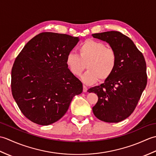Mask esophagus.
<instances>
[{
  "label": "esophagus",
  "mask_w": 156,
  "mask_h": 156,
  "mask_svg": "<svg viewBox=\"0 0 156 156\" xmlns=\"http://www.w3.org/2000/svg\"><path fill=\"white\" fill-rule=\"evenodd\" d=\"M88 90V88L86 87V86H83V92H87Z\"/></svg>",
  "instance_id": "obj_1"
}]
</instances>
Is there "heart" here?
<instances>
[{"label":"heart","instance_id":"b5f03b06","mask_svg":"<svg viewBox=\"0 0 156 156\" xmlns=\"http://www.w3.org/2000/svg\"><path fill=\"white\" fill-rule=\"evenodd\" d=\"M78 55L69 53L66 64L72 74L79 77L86 69L88 70L82 77L87 84L103 82L110 77L117 65V54L112 48L106 47L102 42L88 39L78 48Z\"/></svg>","mask_w":156,"mask_h":156}]
</instances>
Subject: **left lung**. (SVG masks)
Masks as SVG:
<instances>
[{
	"label": "left lung",
	"mask_w": 156,
	"mask_h": 156,
	"mask_svg": "<svg viewBox=\"0 0 156 156\" xmlns=\"http://www.w3.org/2000/svg\"><path fill=\"white\" fill-rule=\"evenodd\" d=\"M92 35L107 42L117 54V65L112 75L103 84L88 90L98 97L92 111L99 120L119 122L133 113L146 87V63L133 41L121 32Z\"/></svg>",
	"instance_id": "obj_1"
}]
</instances>
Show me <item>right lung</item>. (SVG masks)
I'll list each match as a JSON object with an SVG mask.
<instances>
[{"mask_svg":"<svg viewBox=\"0 0 156 156\" xmlns=\"http://www.w3.org/2000/svg\"><path fill=\"white\" fill-rule=\"evenodd\" d=\"M79 39L44 32L32 38L16 58L11 70V91L29 120L49 125L67 112L82 83L66 64V57Z\"/></svg>","mask_w":156,"mask_h":156,"instance_id":"right-lung-1","label":"right lung"}]
</instances>
